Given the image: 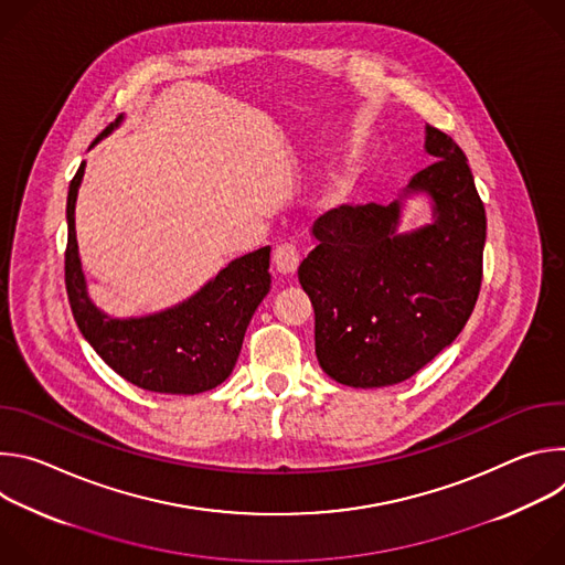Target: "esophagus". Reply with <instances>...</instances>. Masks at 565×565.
I'll return each mask as SVG.
<instances>
[{"mask_svg": "<svg viewBox=\"0 0 565 565\" xmlns=\"http://www.w3.org/2000/svg\"><path fill=\"white\" fill-rule=\"evenodd\" d=\"M273 262H275L277 273H281V275H295V270H297V266H299V253H297L295 246L284 244V246H279V248L275 250Z\"/></svg>", "mask_w": 565, "mask_h": 565, "instance_id": "esophagus-1", "label": "esophagus"}]
</instances>
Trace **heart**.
<instances>
[{
	"mask_svg": "<svg viewBox=\"0 0 565 565\" xmlns=\"http://www.w3.org/2000/svg\"><path fill=\"white\" fill-rule=\"evenodd\" d=\"M351 185H353V183H351L349 177H344V174L335 177V179L324 188V192H321L319 203L327 205V207L340 205V203L351 194Z\"/></svg>",
	"mask_w": 565,
	"mask_h": 565,
	"instance_id": "obj_1",
	"label": "heart"
}]
</instances>
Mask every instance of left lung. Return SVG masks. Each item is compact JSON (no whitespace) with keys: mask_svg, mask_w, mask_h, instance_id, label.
Masks as SVG:
<instances>
[{"mask_svg":"<svg viewBox=\"0 0 565 565\" xmlns=\"http://www.w3.org/2000/svg\"><path fill=\"white\" fill-rule=\"evenodd\" d=\"M434 163L388 203L342 205L312 225L299 284L315 308V355L335 382L375 388L409 380L447 349L473 310L482 279L486 207L467 156L425 127ZM425 195L433 221L399 231L407 198Z\"/></svg>","mask_w":565,"mask_h":565,"instance_id":"obj_1","label":"left lung"}]
</instances>
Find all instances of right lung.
Wrapping results in <instances>:
<instances>
[{"label": "right lung", "instance_id": "right-lung-1", "mask_svg": "<svg viewBox=\"0 0 565 565\" xmlns=\"http://www.w3.org/2000/svg\"><path fill=\"white\" fill-rule=\"evenodd\" d=\"M120 122L122 116L94 145ZM85 168L87 163L79 166L68 185L64 257L66 292L79 333L120 377L145 391L194 395L218 386L232 373L250 319L270 290V246L230 262L177 306L140 317H111L89 297L77 253L75 201Z\"/></svg>", "mask_w": 565, "mask_h": 565}]
</instances>
